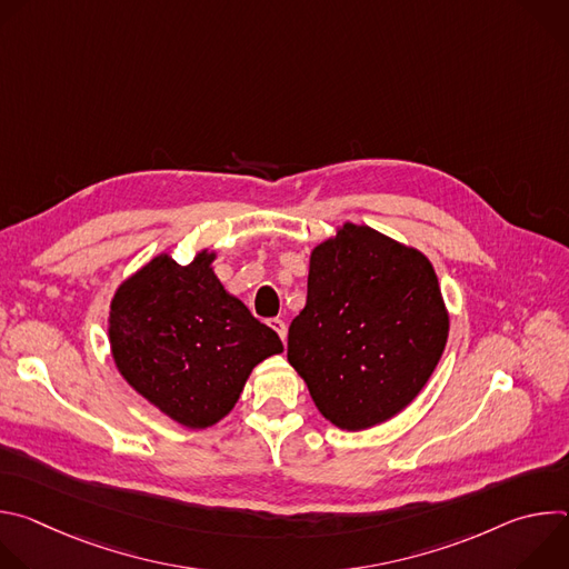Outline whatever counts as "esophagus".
<instances>
[{"mask_svg": "<svg viewBox=\"0 0 569 569\" xmlns=\"http://www.w3.org/2000/svg\"><path fill=\"white\" fill-rule=\"evenodd\" d=\"M268 323H270V327L277 331V336L281 338V340H286V321L283 319H279V317H272V319H268Z\"/></svg>", "mask_w": 569, "mask_h": 569, "instance_id": "1", "label": "esophagus"}]
</instances>
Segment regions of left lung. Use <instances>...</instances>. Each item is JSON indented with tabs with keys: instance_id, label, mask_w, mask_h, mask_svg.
Segmentation results:
<instances>
[{
	"instance_id": "obj_1",
	"label": "left lung",
	"mask_w": 569,
	"mask_h": 569,
	"mask_svg": "<svg viewBox=\"0 0 569 569\" xmlns=\"http://www.w3.org/2000/svg\"><path fill=\"white\" fill-rule=\"evenodd\" d=\"M446 340L441 288L421 252L351 222L312 250L288 362L333 426L356 432L398 415L432 376Z\"/></svg>"
}]
</instances>
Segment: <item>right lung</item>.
I'll use <instances>...</instances> for the list:
<instances>
[{
	"label": "right lung",
	"mask_w": 569,
	"mask_h": 569,
	"mask_svg": "<svg viewBox=\"0 0 569 569\" xmlns=\"http://www.w3.org/2000/svg\"><path fill=\"white\" fill-rule=\"evenodd\" d=\"M161 254L123 281L110 306L121 376L173 421L200 430L231 412L252 369L281 353L279 336L231 297L211 270Z\"/></svg>",
	"instance_id": "obj_1"
}]
</instances>
